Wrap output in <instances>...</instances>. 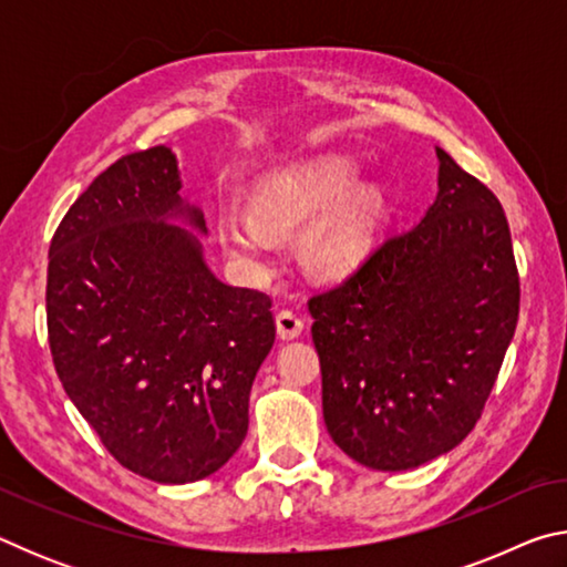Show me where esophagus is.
<instances>
[{
	"label": "esophagus",
	"mask_w": 567,
	"mask_h": 567,
	"mask_svg": "<svg viewBox=\"0 0 567 567\" xmlns=\"http://www.w3.org/2000/svg\"><path fill=\"white\" fill-rule=\"evenodd\" d=\"M275 322H277V334H280L282 340L300 338V332L305 330V320L297 312H292V310H280V312H277Z\"/></svg>",
	"instance_id": "34e87169"
}]
</instances>
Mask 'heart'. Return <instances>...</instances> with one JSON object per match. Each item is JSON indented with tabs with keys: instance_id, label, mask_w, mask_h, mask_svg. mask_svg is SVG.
I'll return each instance as SVG.
<instances>
[{
	"instance_id": "b5f03b06",
	"label": "heart",
	"mask_w": 567,
	"mask_h": 567,
	"mask_svg": "<svg viewBox=\"0 0 567 567\" xmlns=\"http://www.w3.org/2000/svg\"><path fill=\"white\" fill-rule=\"evenodd\" d=\"M360 177L362 169L358 162L344 155L322 157L307 162L302 167L285 169L255 189V209L239 205L217 209L215 225L219 243L239 262L265 267L267 257L275 249L272 227L305 223V219L334 207L358 189ZM380 215L382 197L378 189L355 192L348 203L307 233L305 249L310 262L322 272H348L370 249Z\"/></svg>"
}]
</instances>
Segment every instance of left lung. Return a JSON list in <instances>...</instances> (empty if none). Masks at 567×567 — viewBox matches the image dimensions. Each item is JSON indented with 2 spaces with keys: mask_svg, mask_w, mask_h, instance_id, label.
<instances>
[{
  "mask_svg": "<svg viewBox=\"0 0 567 567\" xmlns=\"http://www.w3.org/2000/svg\"><path fill=\"white\" fill-rule=\"evenodd\" d=\"M437 159L425 217L307 300L328 433L385 473L425 465L470 435L520 312L501 203L447 152Z\"/></svg>",
  "mask_w": 567,
  "mask_h": 567,
  "instance_id": "8db88e82",
  "label": "left lung"
}]
</instances>
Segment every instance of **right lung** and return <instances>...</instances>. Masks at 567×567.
I'll return each mask as SVG.
<instances>
[{"mask_svg": "<svg viewBox=\"0 0 567 567\" xmlns=\"http://www.w3.org/2000/svg\"><path fill=\"white\" fill-rule=\"evenodd\" d=\"M179 187L167 147L117 159L64 215L47 267L64 392L120 465L169 485L237 453L275 342L270 297L217 280L199 239L177 225L207 233Z\"/></svg>", "mask_w": 567, "mask_h": 567, "instance_id": "right-lung-1", "label": "right lung"}]
</instances>
